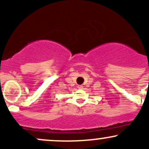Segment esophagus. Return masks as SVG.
<instances>
[{
  "label": "esophagus",
  "mask_w": 149,
  "mask_h": 149,
  "mask_svg": "<svg viewBox=\"0 0 149 149\" xmlns=\"http://www.w3.org/2000/svg\"><path fill=\"white\" fill-rule=\"evenodd\" d=\"M83 85H78V89H83Z\"/></svg>",
  "instance_id": "34e87169"
}]
</instances>
